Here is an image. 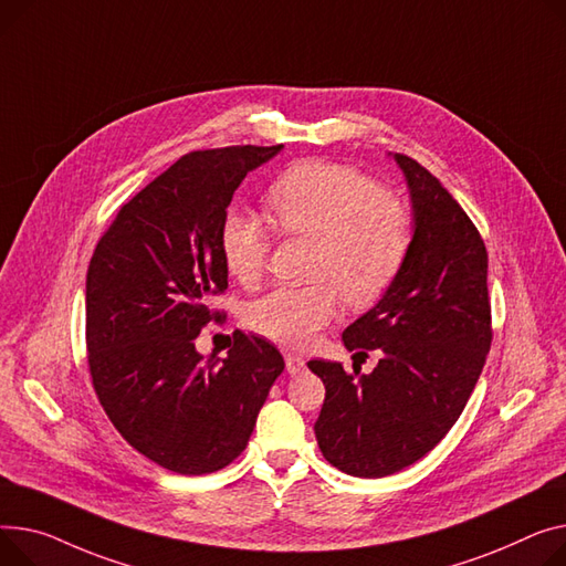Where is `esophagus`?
<instances>
[{
  "mask_svg": "<svg viewBox=\"0 0 566 566\" xmlns=\"http://www.w3.org/2000/svg\"><path fill=\"white\" fill-rule=\"evenodd\" d=\"M284 361H286V370H289V375H297V373H303V370H305V359L300 357V355L286 353V355H284Z\"/></svg>",
  "mask_w": 566,
  "mask_h": 566,
  "instance_id": "esophagus-1",
  "label": "esophagus"
}]
</instances>
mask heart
I'll return each mask as SVG.
<instances>
[{
    "mask_svg": "<svg viewBox=\"0 0 566 566\" xmlns=\"http://www.w3.org/2000/svg\"><path fill=\"white\" fill-rule=\"evenodd\" d=\"M266 207L282 234L312 239L305 286H277L245 312L261 336L305 348L336 316L338 303L370 307L396 280L409 245L405 205L357 168L303 161L269 188ZM218 250L228 273L250 286L259 282L271 237L245 209L230 207L218 228Z\"/></svg>",
    "mask_w": 566,
    "mask_h": 566,
    "instance_id": "heart-1",
    "label": "heart"
}]
</instances>
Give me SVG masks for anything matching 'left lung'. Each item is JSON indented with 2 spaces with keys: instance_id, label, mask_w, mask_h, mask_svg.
Instances as JSON below:
<instances>
[{
  "instance_id": "left-lung-1",
  "label": "left lung",
  "mask_w": 566,
  "mask_h": 566,
  "mask_svg": "<svg viewBox=\"0 0 566 566\" xmlns=\"http://www.w3.org/2000/svg\"><path fill=\"white\" fill-rule=\"evenodd\" d=\"M413 211L402 266L378 305L344 329L368 375L338 361L307 366L325 385L314 426L323 458L357 478L419 462L455 426L492 346L486 248L467 211L419 161L394 155Z\"/></svg>"
}]
</instances>
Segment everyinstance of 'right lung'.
<instances>
[{"instance_id":"add662e5","label":"right lung","mask_w":566,"mask_h":566,"mask_svg":"<svg viewBox=\"0 0 566 566\" xmlns=\"http://www.w3.org/2000/svg\"><path fill=\"white\" fill-rule=\"evenodd\" d=\"M284 145L198 149L136 193L97 241L86 275L88 368L99 405L155 464L202 475L248 446L284 370L266 338L234 332L228 357L205 359L196 338L222 316L228 289L218 228L245 175Z\"/></svg>"}]
</instances>
